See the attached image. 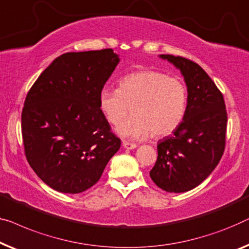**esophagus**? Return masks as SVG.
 Returning <instances> with one entry per match:
<instances>
[{
	"instance_id": "esophagus-1",
	"label": "esophagus",
	"mask_w": 249,
	"mask_h": 249,
	"mask_svg": "<svg viewBox=\"0 0 249 249\" xmlns=\"http://www.w3.org/2000/svg\"><path fill=\"white\" fill-rule=\"evenodd\" d=\"M122 146H124L125 149H135V148H137L136 143L125 142V140H124V142H122Z\"/></svg>"
}]
</instances>
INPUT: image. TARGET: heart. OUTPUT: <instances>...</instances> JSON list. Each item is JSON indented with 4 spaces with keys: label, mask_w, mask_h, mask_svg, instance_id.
<instances>
[{
    "label": "heart",
    "mask_w": 249,
    "mask_h": 249,
    "mask_svg": "<svg viewBox=\"0 0 249 249\" xmlns=\"http://www.w3.org/2000/svg\"><path fill=\"white\" fill-rule=\"evenodd\" d=\"M187 89L178 77L157 71H139L120 78L118 89H103L100 111L111 124H117L132 109L133 117L117 125V135L128 139L167 136L185 116Z\"/></svg>",
    "instance_id": "1"
}]
</instances>
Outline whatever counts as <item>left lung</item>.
Segmentation results:
<instances>
[{"mask_svg":"<svg viewBox=\"0 0 249 249\" xmlns=\"http://www.w3.org/2000/svg\"><path fill=\"white\" fill-rule=\"evenodd\" d=\"M160 58L181 71L187 103L178 128L158 142L157 160L149 175L166 192H187L200 185L221 160L227 128L225 101L197 64L173 55H160Z\"/></svg>","mask_w":249,"mask_h":249,"instance_id":"8db88e82","label":"left lung"}]
</instances>
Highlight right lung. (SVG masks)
Returning a JSON list of instances; mask_svg holds the SVG:
<instances>
[{"mask_svg":"<svg viewBox=\"0 0 249 249\" xmlns=\"http://www.w3.org/2000/svg\"><path fill=\"white\" fill-rule=\"evenodd\" d=\"M119 62L112 49L63 53L28 93L21 116L28 163L58 192L94 185L120 148L99 107L101 89Z\"/></svg>","mask_w":249,"mask_h":249,"instance_id":"right-lung-1","label":"right lung"}]
</instances>
